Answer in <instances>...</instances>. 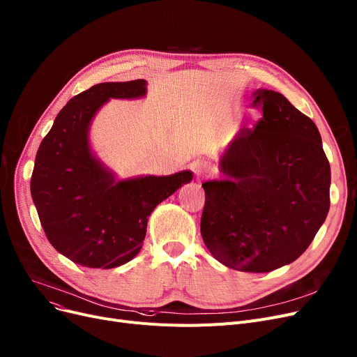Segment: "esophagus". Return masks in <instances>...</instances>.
Here are the masks:
<instances>
[{
    "mask_svg": "<svg viewBox=\"0 0 357 357\" xmlns=\"http://www.w3.org/2000/svg\"><path fill=\"white\" fill-rule=\"evenodd\" d=\"M192 171L197 175V178H205V176H210L211 175V169L210 166L202 162V160H197L192 163Z\"/></svg>",
    "mask_w": 357,
    "mask_h": 357,
    "instance_id": "obj_1",
    "label": "esophagus"
}]
</instances>
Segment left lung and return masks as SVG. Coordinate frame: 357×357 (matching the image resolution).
I'll list each match as a JSON object with an SVG mask.
<instances>
[{
  "instance_id": "left-lung-1",
  "label": "left lung",
  "mask_w": 357,
  "mask_h": 357,
  "mask_svg": "<svg viewBox=\"0 0 357 357\" xmlns=\"http://www.w3.org/2000/svg\"><path fill=\"white\" fill-rule=\"evenodd\" d=\"M264 111L221 156L220 181L202 183L201 234L231 269L264 273L291 264L311 245L330 210V163L314 121L282 93L253 92Z\"/></svg>"
}]
</instances>
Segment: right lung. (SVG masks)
Returning a JSON list of instances; mask_svg holds the SVG:
<instances>
[{
  "mask_svg": "<svg viewBox=\"0 0 357 357\" xmlns=\"http://www.w3.org/2000/svg\"><path fill=\"white\" fill-rule=\"evenodd\" d=\"M146 81L104 82L75 96L37 150L30 191L50 245L85 268L111 269L142 249L147 220L192 172L116 181L92 155L88 131L109 98H140Z\"/></svg>",
  "mask_w": 357,
  "mask_h": 357,
  "instance_id": "right-lung-1",
  "label": "right lung"
}]
</instances>
